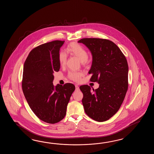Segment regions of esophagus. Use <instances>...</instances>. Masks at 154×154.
<instances>
[{
    "mask_svg": "<svg viewBox=\"0 0 154 154\" xmlns=\"http://www.w3.org/2000/svg\"><path fill=\"white\" fill-rule=\"evenodd\" d=\"M75 86L76 90H79V86L78 85L75 84Z\"/></svg>",
    "mask_w": 154,
    "mask_h": 154,
    "instance_id": "34e87169",
    "label": "esophagus"
}]
</instances>
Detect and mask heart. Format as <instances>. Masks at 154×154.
Listing matches in <instances>:
<instances>
[{"instance_id": "b5f03b06", "label": "heart", "mask_w": 154, "mask_h": 154, "mask_svg": "<svg viewBox=\"0 0 154 154\" xmlns=\"http://www.w3.org/2000/svg\"><path fill=\"white\" fill-rule=\"evenodd\" d=\"M66 52L70 55L75 56L81 62L82 65L87 66L91 62L88 57V53L85 48L78 43L72 42L69 44L66 48ZM67 56L65 52H60L59 54V62L60 65L64 66L66 64ZM82 76V72L70 71L68 72V76L72 81L78 82L81 80Z\"/></svg>"}]
</instances>
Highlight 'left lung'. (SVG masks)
Instances as JSON below:
<instances>
[{
    "label": "left lung",
    "mask_w": 154,
    "mask_h": 154,
    "mask_svg": "<svg viewBox=\"0 0 154 154\" xmlns=\"http://www.w3.org/2000/svg\"><path fill=\"white\" fill-rule=\"evenodd\" d=\"M78 42L90 50V80L99 84L98 88L92 90L88 85L80 86L85 113L96 121H106L117 112L128 90L127 60L118 46L108 39L85 38Z\"/></svg>",
    "instance_id": "8db88e82"
}]
</instances>
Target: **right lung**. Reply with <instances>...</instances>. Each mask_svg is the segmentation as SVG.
I'll list each match as a JSON object with an SVG mask.
<instances>
[{"label":"right lung","mask_w":154,"mask_h":154,"mask_svg":"<svg viewBox=\"0 0 154 154\" xmlns=\"http://www.w3.org/2000/svg\"><path fill=\"white\" fill-rule=\"evenodd\" d=\"M64 41L56 40L31 51L23 66L22 88L29 107L42 121L54 124L66 116L75 87L71 83L54 86L53 72H59V51Z\"/></svg>","instance_id":"right-lung-1"}]
</instances>
